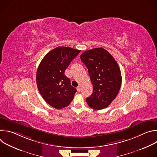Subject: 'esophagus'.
<instances>
[{
  "instance_id": "34e87169",
  "label": "esophagus",
  "mask_w": 157,
  "mask_h": 157,
  "mask_svg": "<svg viewBox=\"0 0 157 157\" xmlns=\"http://www.w3.org/2000/svg\"><path fill=\"white\" fill-rule=\"evenodd\" d=\"M76 89H77L78 92H80L81 91V87H80V86H78Z\"/></svg>"
}]
</instances>
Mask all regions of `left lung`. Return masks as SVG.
<instances>
[{
    "label": "left lung",
    "mask_w": 157,
    "mask_h": 157,
    "mask_svg": "<svg viewBox=\"0 0 157 157\" xmlns=\"http://www.w3.org/2000/svg\"><path fill=\"white\" fill-rule=\"evenodd\" d=\"M81 59L87 68L93 85V93L86 98L88 105L95 110L107 107L117 96L122 76L116 61L107 51L96 48L83 52Z\"/></svg>",
    "instance_id": "obj_1"
}]
</instances>
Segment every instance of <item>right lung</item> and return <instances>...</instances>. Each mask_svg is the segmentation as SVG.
Here are the masks:
<instances>
[{"mask_svg": "<svg viewBox=\"0 0 157 157\" xmlns=\"http://www.w3.org/2000/svg\"><path fill=\"white\" fill-rule=\"evenodd\" d=\"M80 52L56 47L44 56L38 66L36 76L38 91L47 103L55 109L67 107L74 98L76 89L71 85L64 71Z\"/></svg>", "mask_w": 157, "mask_h": 157, "instance_id": "1", "label": "right lung"}]
</instances>
